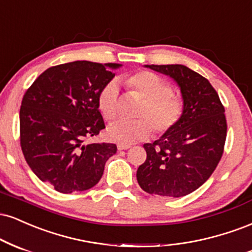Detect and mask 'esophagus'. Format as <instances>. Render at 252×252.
Segmentation results:
<instances>
[{
  "label": "esophagus",
  "instance_id": "1",
  "mask_svg": "<svg viewBox=\"0 0 252 252\" xmlns=\"http://www.w3.org/2000/svg\"><path fill=\"white\" fill-rule=\"evenodd\" d=\"M129 145H125V144H118V150L123 151V150H128L129 149Z\"/></svg>",
  "mask_w": 252,
  "mask_h": 252
}]
</instances>
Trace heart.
Masks as SVG:
<instances>
[{"mask_svg":"<svg viewBox=\"0 0 252 252\" xmlns=\"http://www.w3.org/2000/svg\"><path fill=\"white\" fill-rule=\"evenodd\" d=\"M126 85L144 99L138 111L139 119H119L107 128V137L120 144H133L147 139L152 128L159 134L166 133L179 123L184 111L182 97L173 93L166 80L149 70H140L126 78ZM119 90L115 81L100 91L97 106L105 119L112 120L119 113Z\"/></svg>","mask_w":252,"mask_h":252,"instance_id":"1","label":"heart"}]
</instances>
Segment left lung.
Segmentation results:
<instances>
[{
  "label": "left lung",
  "mask_w": 252,
  "mask_h": 252,
  "mask_svg": "<svg viewBox=\"0 0 252 252\" xmlns=\"http://www.w3.org/2000/svg\"><path fill=\"white\" fill-rule=\"evenodd\" d=\"M172 78L182 92L179 123L152 144L138 167L137 180L150 194L178 198L196 191L210 178L223 156L225 109L208 79L183 64H146Z\"/></svg>",
  "instance_id": "left-lung-1"
}]
</instances>
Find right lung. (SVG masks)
I'll return each instance as SVG.
<instances>
[{
	"label": "right lung",
	"instance_id": "right-lung-1",
	"mask_svg": "<svg viewBox=\"0 0 252 252\" xmlns=\"http://www.w3.org/2000/svg\"><path fill=\"white\" fill-rule=\"evenodd\" d=\"M119 63L74 61L50 67L32 82L20 108V141L27 164L61 193L93 188L115 144H86L105 128L100 91Z\"/></svg>",
	"mask_w": 252,
	"mask_h": 252
}]
</instances>
